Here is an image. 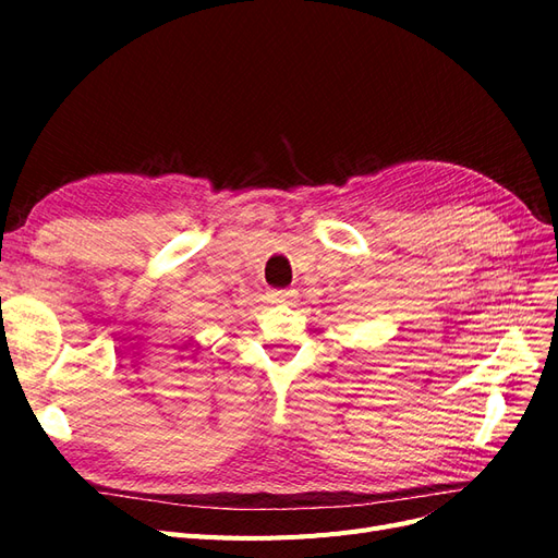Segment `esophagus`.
<instances>
[{
    "label": "esophagus",
    "mask_w": 558,
    "mask_h": 558,
    "mask_svg": "<svg viewBox=\"0 0 558 558\" xmlns=\"http://www.w3.org/2000/svg\"><path fill=\"white\" fill-rule=\"evenodd\" d=\"M272 300L275 302H293L295 291H272Z\"/></svg>",
    "instance_id": "esophagus-1"
}]
</instances>
